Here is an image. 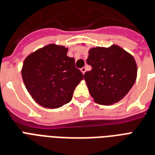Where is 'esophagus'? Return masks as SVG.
<instances>
[{
  "mask_svg": "<svg viewBox=\"0 0 155 155\" xmlns=\"http://www.w3.org/2000/svg\"><path fill=\"white\" fill-rule=\"evenodd\" d=\"M81 73H82V74H85V73H86V68H85V67H82V68H81Z\"/></svg>",
  "mask_w": 155,
  "mask_h": 155,
  "instance_id": "obj_1",
  "label": "esophagus"
}]
</instances>
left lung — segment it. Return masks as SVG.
<instances>
[{"mask_svg": "<svg viewBox=\"0 0 155 155\" xmlns=\"http://www.w3.org/2000/svg\"><path fill=\"white\" fill-rule=\"evenodd\" d=\"M86 62L92 67L84 74V79L94 101L110 105L117 103L130 91L137 78L134 56L120 47L93 48Z\"/></svg>", "mask_w": 155, "mask_h": 155, "instance_id": "left-lung-1", "label": "left lung"}]
</instances>
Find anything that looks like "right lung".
Segmentation results:
<instances>
[{"mask_svg": "<svg viewBox=\"0 0 155 155\" xmlns=\"http://www.w3.org/2000/svg\"><path fill=\"white\" fill-rule=\"evenodd\" d=\"M68 48L49 44L30 54L23 62L21 76L26 88L37 104L58 108L71 101L83 74L75 67Z\"/></svg>", "mask_w": 155, "mask_h": 155, "instance_id": "right-lung-1", "label": "right lung"}]
</instances>
